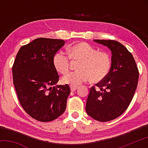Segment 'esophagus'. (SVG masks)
Instances as JSON below:
<instances>
[{"label": "esophagus", "instance_id": "1", "mask_svg": "<svg viewBox=\"0 0 148 148\" xmlns=\"http://www.w3.org/2000/svg\"><path fill=\"white\" fill-rule=\"evenodd\" d=\"M70 87H71V91H76V89L77 88V86H70Z\"/></svg>", "mask_w": 148, "mask_h": 148}]
</instances>
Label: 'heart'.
Masks as SVG:
<instances>
[{"label": "heart", "mask_w": 148, "mask_h": 148, "mask_svg": "<svg viewBox=\"0 0 148 148\" xmlns=\"http://www.w3.org/2000/svg\"><path fill=\"white\" fill-rule=\"evenodd\" d=\"M69 57L59 52L53 59L54 68L59 73L64 75L69 72L71 61H79L77 66V72H71L64 76L62 83L78 86L91 80L97 83L103 80L110 71L112 60L110 55L105 51H98L87 42H79L68 49Z\"/></svg>", "instance_id": "heart-1"}]
</instances>
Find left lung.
<instances>
[{
  "instance_id": "left-lung-1",
  "label": "left lung",
  "mask_w": 148,
  "mask_h": 148,
  "mask_svg": "<svg viewBox=\"0 0 148 148\" xmlns=\"http://www.w3.org/2000/svg\"><path fill=\"white\" fill-rule=\"evenodd\" d=\"M112 51L111 69L108 76L90 89L86 102L87 114L106 122L123 113L133 98L139 72L134 57L123 45L112 40H94Z\"/></svg>"
}]
</instances>
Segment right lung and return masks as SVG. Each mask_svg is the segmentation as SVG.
<instances>
[{
	"instance_id": "right-lung-1",
	"label": "right lung",
	"mask_w": 148,
	"mask_h": 148,
	"mask_svg": "<svg viewBox=\"0 0 148 148\" xmlns=\"http://www.w3.org/2000/svg\"><path fill=\"white\" fill-rule=\"evenodd\" d=\"M62 40L38 38L22 46L12 66L13 83L19 103L30 116L48 122L63 114L71 92L68 84L55 86L59 74L53 57Z\"/></svg>"
}]
</instances>
